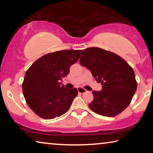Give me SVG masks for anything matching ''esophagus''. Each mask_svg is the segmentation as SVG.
<instances>
[{
	"label": "esophagus",
	"mask_w": 153,
	"mask_h": 153,
	"mask_svg": "<svg viewBox=\"0 0 153 153\" xmlns=\"http://www.w3.org/2000/svg\"><path fill=\"white\" fill-rule=\"evenodd\" d=\"M77 91H78V92L80 93V94H84V93H86L87 92V90L83 88L82 87H78L77 88Z\"/></svg>",
	"instance_id": "obj_1"
}]
</instances>
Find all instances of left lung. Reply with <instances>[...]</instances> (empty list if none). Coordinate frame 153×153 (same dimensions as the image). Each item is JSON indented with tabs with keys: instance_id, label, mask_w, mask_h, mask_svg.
<instances>
[{
	"instance_id": "8db88e82",
	"label": "left lung",
	"mask_w": 153,
	"mask_h": 153,
	"mask_svg": "<svg viewBox=\"0 0 153 153\" xmlns=\"http://www.w3.org/2000/svg\"><path fill=\"white\" fill-rule=\"evenodd\" d=\"M79 62L102 85L100 91H92L94 99L90 108L107 117L116 116L125 110L137 88L135 74L128 63L112 52L97 47L84 49Z\"/></svg>"
}]
</instances>
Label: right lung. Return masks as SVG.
<instances>
[{
	"instance_id": "add662e5",
	"label": "right lung",
	"mask_w": 153,
	"mask_h": 153,
	"mask_svg": "<svg viewBox=\"0 0 153 153\" xmlns=\"http://www.w3.org/2000/svg\"><path fill=\"white\" fill-rule=\"evenodd\" d=\"M81 50H63L48 53L33 63L25 73L22 84L27 104L39 117L51 120L66 112L77 90L61 84L69 68L78 61Z\"/></svg>"
}]
</instances>
